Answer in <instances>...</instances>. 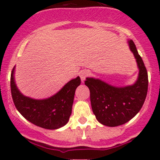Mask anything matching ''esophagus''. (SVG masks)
Here are the masks:
<instances>
[{
    "label": "esophagus",
    "instance_id": "1",
    "mask_svg": "<svg viewBox=\"0 0 160 160\" xmlns=\"http://www.w3.org/2000/svg\"><path fill=\"white\" fill-rule=\"evenodd\" d=\"M90 75V72L88 70H82L80 71V79H81V81L84 82L85 79H86L87 77H88V76Z\"/></svg>",
    "mask_w": 160,
    "mask_h": 160
}]
</instances>
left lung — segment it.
<instances>
[{"label": "left lung", "mask_w": 160, "mask_h": 160, "mask_svg": "<svg viewBox=\"0 0 160 160\" xmlns=\"http://www.w3.org/2000/svg\"><path fill=\"white\" fill-rule=\"evenodd\" d=\"M128 43L138 68L135 83L115 87L93 77H88L85 81L90 90L91 108L97 120L108 127L122 125L133 118L141 110L147 95V70L134 42L130 39Z\"/></svg>", "instance_id": "obj_1"}]
</instances>
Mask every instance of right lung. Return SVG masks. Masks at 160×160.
I'll return each mask as SVG.
<instances>
[{
	"instance_id": "add662e5",
	"label": "right lung",
	"mask_w": 160,
	"mask_h": 160,
	"mask_svg": "<svg viewBox=\"0 0 160 160\" xmlns=\"http://www.w3.org/2000/svg\"><path fill=\"white\" fill-rule=\"evenodd\" d=\"M11 71V90L17 110L28 122L46 129H57L67 125L72 113L74 94L80 84V77L70 80L59 91L45 99H34L20 92Z\"/></svg>"
}]
</instances>
